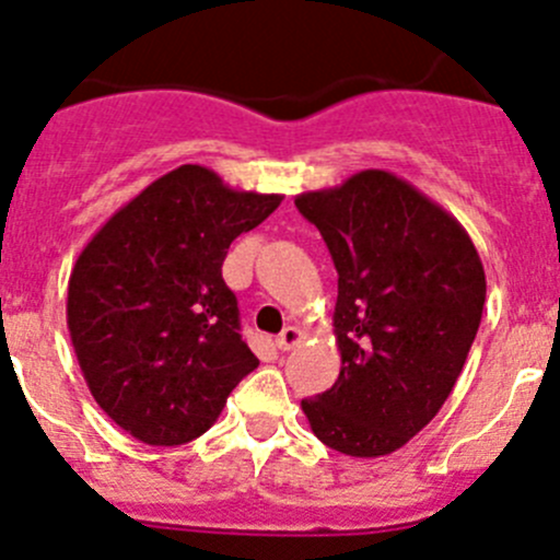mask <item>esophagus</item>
<instances>
[{
	"label": "esophagus",
	"mask_w": 560,
	"mask_h": 560,
	"mask_svg": "<svg viewBox=\"0 0 560 560\" xmlns=\"http://www.w3.org/2000/svg\"><path fill=\"white\" fill-rule=\"evenodd\" d=\"M301 341H303V334H301V328H295V325H287V328L281 330L279 336H276V347H279L281 352L295 350V347L301 345Z\"/></svg>",
	"instance_id": "obj_1"
}]
</instances>
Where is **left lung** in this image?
<instances>
[{
	"instance_id": "1",
	"label": "left lung",
	"mask_w": 560,
	"mask_h": 560,
	"mask_svg": "<svg viewBox=\"0 0 560 560\" xmlns=\"http://www.w3.org/2000/svg\"><path fill=\"white\" fill-rule=\"evenodd\" d=\"M295 205L339 273V380L301 407L325 446L385 457L452 394L485 312V265L448 210L385 170L298 194Z\"/></svg>"
}]
</instances>
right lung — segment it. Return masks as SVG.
Instances as JSON below:
<instances>
[{
  "mask_svg": "<svg viewBox=\"0 0 560 560\" xmlns=\"http://www.w3.org/2000/svg\"><path fill=\"white\" fill-rule=\"evenodd\" d=\"M281 199L183 164L81 248L68 281L70 341L90 394L136 441L180 446L205 435L259 366L221 265L230 243Z\"/></svg>",
  "mask_w": 560,
  "mask_h": 560,
  "instance_id": "1",
  "label": "right lung"
}]
</instances>
